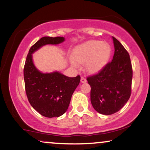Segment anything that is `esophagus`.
I'll return each mask as SVG.
<instances>
[{
    "mask_svg": "<svg viewBox=\"0 0 150 150\" xmlns=\"http://www.w3.org/2000/svg\"><path fill=\"white\" fill-rule=\"evenodd\" d=\"M87 81V80H86V79L84 77H81V83H86Z\"/></svg>",
    "mask_w": 150,
    "mask_h": 150,
    "instance_id": "1",
    "label": "esophagus"
}]
</instances>
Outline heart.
Masks as SVG:
<instances>
[{
	"mask_svg": "<svg viewBox=\"0 0 150 150\" xmlns=\"http://www.w3.org/2000/svg\"><path fill=\"white\" fill-rule=\"evenodd\" d=\"M110 53V48L105 42L101 41L91 40L78 46L73 50V58L77 62H86V70L89 73L99 71L107 62ZM75 62L72 64L77 67Z\"/></svg>",
	"mask_w": 150,
	"mask_h": 150,
	"instance_id": "heart-1",
	"label": "heart"
}]
</instances>
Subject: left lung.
I'll return each instance as SVG.
<instances>
[{
    "label": "left lung",
    "mask_w": 150,
    "mask_h": 150,
    "mask_svg": "<svg viewBox=\"0 0 150 150\" xmlns=\"http://www.w3.org/2000/svg\"><path fill=\"white\" fill-rule=\"evenodd\" d=\"M113 59L98 73L87 77L91 87V101L94 109L102 115L117 112L131 95L132 68L129 53L120 42L112 37Z\"/></svg>",
    "instance_id": "obj_1"
}]
</instances>
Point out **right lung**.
I'll use <instances>...</instances> for the list:
<instances>
[{
	"instance_id": "add662e5",
	"label": "right lung",
	"mask_w": 150,
	"mask_h": 150,
	"mask_svg": "<svg viewBox=\"0 0 150 150\" xmlns=\"http://www.w3.org/2000/svg\"><path fill=\"white\" fill-rule=\"evenodd\" d=\"M64 41L63 37L42 38L30 48L24 67L28 100L35 110L48 118L58 117L66 112L81 77H69L57 71L41 73L33 64L31 54L42 46L58 45Z\"/></svg>"
}]
</instances>
